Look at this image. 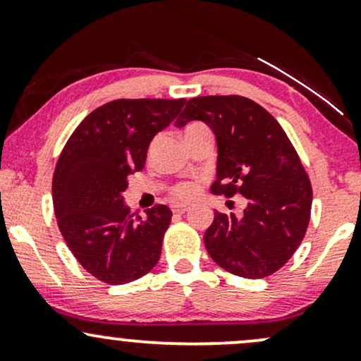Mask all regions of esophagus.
<instances>
[{"label":"esophagus","mask_w":361,"mask_h":361,"mask_svg":"<svg viewBox=\"0 0 361 361\" xmlns=\"http://www.w3.org/2000/svg\"><path fill=\"white\" fill-rule=\"evenodd\" d=\"M186 212H188V207H186V205H176V207H173V214L181 215V214H186Z\"/></svg>","instance_id":"esophagus-1"}]
</instances>
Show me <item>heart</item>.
<instances>
[{"instance_id": "b5f03b06", "label": "heart", "mask_w": 361, "mask_h": 361, "mask_svg": "<svg viewBox=\"0 0 361 361\" xmlns=\"http://www.w3.org/2000/svg\"><path fill=\"white\" fill-rule=\"evenodd\" d=\"M202 128H207V126H204V123H200V122L188 123L183 130L185 137H188V135L193 134V132L202 130ZM197 192H198V185L195 183V181H180V183H176L171 188L173 197H175L176 200H181V202L192 200L195 195H197Z\"/></svg>"}]
</instances>
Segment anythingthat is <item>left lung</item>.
Here are the masks:
<instances>
[{
  "label": "left lung",
  "instance_id": "1",
  "mask_svg": "<svg viewBox=\"0 0 361 361\" xmlns=\"http://www.w3.org/2000/svg\"><path fill=\"white\" fill-rule=\"evenodd\" d=\"M202 120L217 139L215 195H243V217L215 212L204 235L219 267L243 279H264L292 258L307 233L312 185L295 147L271 114L239 94L186 102L176 127Z\"/></svg>",
  "mask_w": 361,
  "mask_h": 361
}]
</instances>
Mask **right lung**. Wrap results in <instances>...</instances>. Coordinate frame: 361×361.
<instances>
[{
	"label": "right lung",
	"instance_id": "right-lung-1",
	"mask_svg": "<svg viewBox=\"0 0 361 361\" xmlns=\"http://www.w3.org/2000/svg\"><path fill=\"white\" fill-rule=\"evenodd\" d=\"M183 105L185 98L105 103L74 128L57 159L52 178L57 226L78 263L103 283L139 280L159 261L171 210L154 205L144 217H134L123 192L127 176L146 164L152 137Z\"/></svg>",
	"mask_w": 361,
	"mask_h": 361
}]
</instances>
